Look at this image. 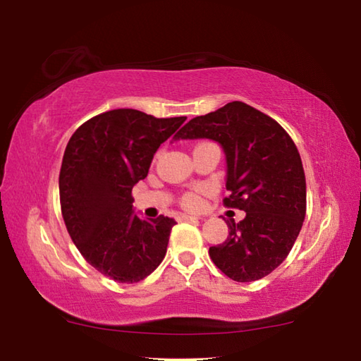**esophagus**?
<instances>
[{
	"label": "esophagus",
	"instance_id": "1",
	"mask_svg": "<svg viewBox=\"0 0 361 361\" xmlns=\"http://www.w3.org/2000/svg\"><path fill=\"white\" fill-rule=\"evenodd\" d=\"M181 219H185V221H192V219H200V216H195V215H181Z\"/></svg>",
	"mask_w": 361,
	"mask_h": 361
}]
</instances>
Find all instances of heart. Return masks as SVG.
<instances>
[{"instance_id":"obj_1","label":"heart","mask_w":361,"mask_h":361,"mask_svg":"<svg viewBox=\"0 0 361 361\" xmlns=\"http://www.w3.org/2000/svg\"><path fill=\"white\" fill-rule=\"evenodd\" d=\"M180 202L186 210H199L202 207V195L197 191H189L181 195Z\"/></svg>"}]
</instances>
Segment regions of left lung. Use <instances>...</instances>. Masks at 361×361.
I'll list each match as a JSON object with an SVG mask.
<instances>
[{"instance_id":"obj_1","label":"left lung","mask_w":361,"mask_h":361,"mask_svg":"<svg viewBox=\"0 0 361 361\" xmlns=\"http://www.w3.org/2000/svg\"><path fill=\"white\" fill-rule=\"evenodd\" d=\"M210 138L223 146L229 191L223 204L247 213L209 255L224 276L255 282L285 261L305 218V175L298 148L271 116L243 102L197 116L175 140Z\"/></svg>"}]
</instances>
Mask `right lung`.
Masks as SVG:
<instances>
[{
  "mask_svg": "<svg viewBox=\"0 0 361 361\" xmlns=\"http://www.w3.org/2000/svg\"><path fill=\"white\" fill-rule=\"evenodd\" d=\"M185 121L111 109L79 126L66 145L59 175L66 231L82 258L116 282L146 279L167 253L175 219L133 215L132 188Z\"/></svg>",
  "mask_w": 361,
  "mask_h": 361,
  "instance_id": "1",
  "label": "right lung"
}]
</instances>
